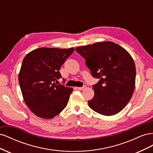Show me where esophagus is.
Returning a JSON list of instances; mask_svg holds the SVG:
<instances>
[{"label":"esophagus","mask_w":153,"mask_h":153,"mask_svg":"<svg viewBox=\"0 0 153 153\" xmlns=\"http://www.w3.org/2000/svg\"><path fill=\"white\" fill-rule=\"evenodd\" d=\"M85 87H86V86L84 85H83L81 87H76V89H78V90H83V89H84Z\"/></svg>","instance_id":"34e87169"}]
</instances>
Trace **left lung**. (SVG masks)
Masks as SVG:
<instances>
[{
	"mask_svg": "<svg viewBox=\"0 0 153 153\" xmlns=\"http://www.w3.org/2000/svg\"><path fill=\"white\" fill-rule=\"evenodd\" d=\"M85 59L92 76L98 78L92 85L93 98L89 107L103 115L121 111L130 100L135 85V62L127 51L111 42H100L75 48Z\"/></svg>",
	"mask_w": 153,
	"mask_h": 153,
	"instance_id": "8db88e82",
	"label": "left lung"
}]
</instances>
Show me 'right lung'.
Wrapping results in <instances>:
<instances>
[{
    "label": "right lung",
    "instance_id": "obj_1",
    "mask_svg": "<svg viewBox=\"0 0 153 153\" xmlns=\"http://www.w3.org/2000/svg\"><path fill=\"white\" fill-rule=\"evenodd\" d=\"M74 50L40 48L23 60L18 80L26 105L37 116L52 119L66 106L73 88L55 82L62 77L59 69Z\"/></svg>",
    "mask_w": 153,
    "mask_h": 153
}]
</instances>
